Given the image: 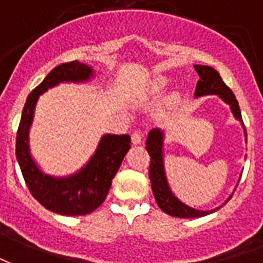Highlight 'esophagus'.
I'll return each mask as SVG.
<instances>
[{
	"label": "esophagus",
	"mask_w": 263,
	"mask_h": 263,
	"mask_svg": "<svg viewBox=\"0 0 263 263\" xmlns=\"http://www.w3.org/2000/svg\"><path fill=\"white\" fill-rule=\"evenodd\" d=\"M141 141H143V134L140 133V132H134L132 134V143L134 145H137V144H141Z\"/></svg>",
	"instance_id": "1"
}]
</instances>
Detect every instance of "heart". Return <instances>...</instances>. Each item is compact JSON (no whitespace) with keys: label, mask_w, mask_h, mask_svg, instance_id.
<instances>
[{"label":"heart","mask_w":263,"mask_h":263,"mask_svg":"<svg viewBox=\"0 0 263 263\" xmlns=\"http://www.w3.org/2000/svg\"><path fill=\"white\" fill-rule=\"evenodd\" d=\"M165 84H166V79L161 78V79H157V80H155V87H157V88H162V87L165 86Z\"/></svg>","instance_id":"obj_1"}]
</instances>
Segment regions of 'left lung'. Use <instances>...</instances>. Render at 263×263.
I'll list each match as a JSON object with an SVG mask.
<instances>
[{
	"label": "left lung",
	"instance_id": "1",
	"mask_svg": "<svg viewBox=\"0 0 263 263\" xmlns=\"http://www.w3.org/2000/svg\"><path fill=\"white\" fill-rule=\"evenodd\" d=\"M195 70L198 73L199 80L195 87V97L202 96H211V94H216L222 98L223 101L230 105L233 115L237 120H240L244 127V134L247 137L246 126L242 123L241 119V110L238 106V102L236 100V96L229 88L224 82L220 78L214 68L211 66H204V65H194ZM147 145L145 149L149 154V169H148V175H149V180H151V189H153L154 197L157 201L158 206L165 212V214L171 215V216H176V218H201L205 215H209L218 211L216 209H211V211H199V209L191 208L189 205L181 202L180 199L176 198L175 194L172 193L171 187L167 184L166 176H165V166H163V132L161 129H153L148 134ZM232 198V195H230ZM229 198V199H230ZM228 199V201H229ZM226 201V202H228Z\"/></svg>",
	"mask_w": 263,
	"mask_h": 263
}]
</instances>
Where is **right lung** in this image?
Returning <instances> with one entry per match:
<instances>
[{
  "instance_id": "right-lung-1",
  "label": "right lung",
  "mask_w": 263,
  "mask_h": 263,
  "mask_svg": "<svg viewBox=\"0 0 263 263\" xmlns=\"http://www.w3.org/2000/svg\"><path fill=\"white\" fill-rule=\"evenodd\" d=\"M92 68L73 61L55 66L29 94L16 133V159L31 195L51 212L66 216L87 215L105 201L112 179L130 148L129 134H105L86 166L68 177H54L39 169L29 153L30 127L40 94L62 82H87Z\"/></svg>"
}]
</instances>
